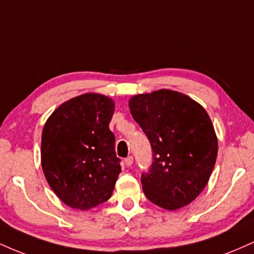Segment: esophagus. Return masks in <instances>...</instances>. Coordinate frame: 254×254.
Segmentation results:
<instances>
[{"label": "esophagus", "instance_id": "obj_1", "mask_svg": "<svg viewBox=\"0 0 254 254\" xmlns=\"http://www.w3.org/2000/svg\"><path fill=\"white\" fill-rule=\"evenodd\" d=\"M124 164H125V165H127V167H130V166L133 164V157H132V156H127V159H125V160H124Z\"/></svg>", "mask_w": 254, "mask_h": 254}]
</instances>
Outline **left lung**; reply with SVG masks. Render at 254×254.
Segmentation results:
<instances>
[{
	"instance_id": "1",
	"label": "left lung",
	"mask_w": 254,
	"mask_h": 254,
	"mask_svg": "<svg viewBox=\"0 0 254 254\" xmlns=\"http://www.w3.org/2000/svg\"><path fill=\"white\" fill-rule=\"evenodd\" d=\"M129 106L153 151L149 170L141 174L145 197L167 210L190 204L216 162L217 138L206 111L170 89L135 95Z\"/></svg>"
}]
</instances>
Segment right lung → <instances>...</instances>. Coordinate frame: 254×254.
Wrapping results in <instances>:
<instances>
[{
    "instance_id": "add662e5",
    "label": "right lung",
    "mask_w": 254,
    "mask_h": 254,
    "mask_svg": "<svg viewBox=\"0 0 254 254\" xmlns=\"http://www.w3.org/2000/svg\"><path fill=\"white\" fill-rule=\"evenodd\" d=\"M112 99L87 93L61 105L42 135V167L50 188L70 208L88 210L112 194L121 159L109 124Z\"/></svg>"
}]
</instances>
